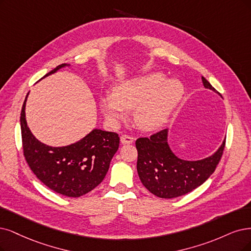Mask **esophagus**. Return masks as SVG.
<instances>
[{
	"label": "esophagus",
	"mask_w": 251,
	"mask_h": 251,
	"mask_svg": "<svg viewBox=\"0 0 251 251\" xmlns=\"http://www.w3.org/2000/svg\"><path fill=\"white\" fill-rule=\"evenodd\" d=\"M120 141H121V144H123V145H125V144H132L133 143V137L124 134V135L121 136Z\"/></svg>",
	"instance_id": "obj_1"
}]
</instances>
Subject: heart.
<instances>
[{
    "mask_svg": "<svg viewBox=\"0 0 251 251\" xmlns=\"http://www.w3.org/2000/svg\"><path fill=\"white\" fill-rule=\"evenodd\" d=\"M184 95V86L178 79H166L160 72L148 73L122 80L114 87L113 94L100 100V109L109 122L125 118L127 109L133 110L135 125L145 131L161 127Z\"/></svg>",
    "mask_w": 251,
    "mask_h": 251,
    "instance_id": "heart-1",
    "label": "heart"
}]
</instances>
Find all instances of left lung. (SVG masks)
Masks as SVG:
<instances>
[{"mask_svg": "<svg viewBox=\"0 0 251 251\" xmlns=\"http://www.w3.org/2000/svg\"><path fill=\"white\" fill-rule=\"evenodd\" d=\"M203 87L219 93L201 76ZM169 129L141 137L135 142L137 174L144 186L154 196L174 199L184 196L205 183L214 173L224 153L226 138L218 150L201 160H184L176 155L169 145Z\"/></svg>", "mask_w": 251, "mask_h": 251, "instance_id": "left-lung-1", "label": "left lung"}]
</instances>
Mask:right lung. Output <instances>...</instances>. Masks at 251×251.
Wrapping results in <instances>:
<instances>
[{
  "label": "right lung",
  "instance_id": "obj_1",
  "mask_svg": "<svg viewBox=\"0 0 251 251\" xmlns=\"http://www.w3.org/2000/svg\"><path fill=\"white\" fill-rule=\"evenodd\" d=\"M70 67L62 64L41 78ZM40 79V80H41ZM26 94L21 113V129L25 158L30 169L44 185L69 198H79L103 181L109 163L119 149L120 137L115 132L93 129L78 142L51 147L37 140L25 120Z\"/></svg>",
  "mask_w": 251,
  "mask_h": 251
}]
</instances>
